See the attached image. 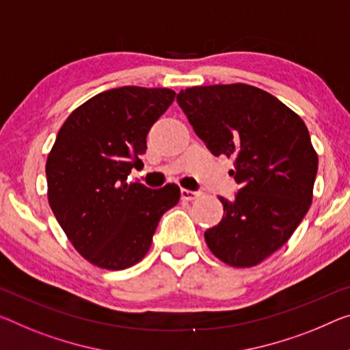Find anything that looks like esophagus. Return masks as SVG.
Masks as SVG:
<instances>
[{
    "mask_svg": "<svg viewBox=\"0 0 350 350\" xmlns=\"http://www.w3.org/2000/svg\"><path fill=\"white\" fill-rule=\"evenodd\" d=\"M197 197H200V192L189 191V189H181V200L191 202V200H196Z\"/></svg>",
    "mask_w": 350,
    "mask_h": 350,
    "instance_id": "1",
    "label": "esophagus"
}]
</instances>
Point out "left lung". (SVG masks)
Instances as JSON below:
<instances>
[{
  "instance_id": "1",
  "label": "left lung",
  "mask_w": 350,
  "mask_h": 350,
  "mask_svg": "<svg viewBox=\"0 0 350 350\" xmlns=\"http://www.w3.org/2000/svg\"><path fill=\"white\" fill-rule=\"evenodd\" d=\"M198 136L219 157L234 159L241 186L233 202L220 197L224 217L205 241L225 265L252 267L277 252L313 202L318 153L304 120L255 85L214 84L176 95Z\"/></svg>"
}]
</instances>
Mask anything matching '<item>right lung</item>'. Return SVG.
Returning <instances> with one entry per match:
<instances>
[{
	"label": "right lung",
	"instance_id": "1",
	"mask_svg": "<svg viewBox=\"0 0 350 350\" xmlns=\"http://www.w3.org/2000/svg\"><path fill=\"white\" fill-rule=\"evenodd\" d=\"M164 88L123 85L78 106L64 122L46 158L48 203L77 252L107 271L131 267L147 255L163 214L180 187L128 183L141 167L147 134L174 103Z\"/></svg>",
	"mask_w": 350,
	"mask_h": 350
}]
</instances>
